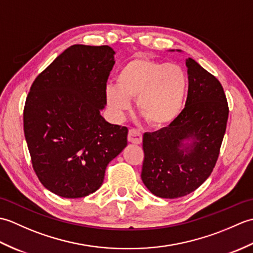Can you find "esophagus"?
<instances>
[{
	"label": "esophagus",
	"mask_w": 253,
	"mask_h": 253,
	"mask_svg": "<svg viewBox=\"0 0 253 253\" xmlns=\"http://www.w3.org/2000/svg\"><path fill=\"white\" fill-rule=\"evenodd\" d=\"M128 141L130 143L140 144L142 142V133L138 129H130L128 132Z\"/></svg>",
	"instance_id": "obj_1"
}]
</instances>
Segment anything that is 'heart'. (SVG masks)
<instances>
[{
	"instance_id": "1",
	"label": "heart",
	"mask_w": 253,
	"mask_h": 253,
	"mask_svg": "<svg viewBox=\"0 0 253 253\" xmlns=\"http://www.w3.org/2000/svg\"><path fill=\"white\" fill-rule=\"evenodd\" d=\"M116 82L117 85H107L105 96L117 117L130 110L133 99L139 113L153 127L168 125L181 112L188 77L179 65L136 57L118 71Z\"/></svg>"
}]
</instances>
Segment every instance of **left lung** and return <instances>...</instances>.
Returning a JSON list of instances; mask_svg holds the SVG:
<instances>
[{
	"instance_id": "left-lung-1",
	"label": "left lung",
	"mask_w": 253,
	"mask_h": 253,
	"mask_svg": "<svg viewBox=\"0 0 253 253\" xmlns=\"http://www.w3.org/2000/svg\"><path fill=\"white\" fill-rule=\"evenodd\" d=\"M186 65L185 109L169 127L146 132L142 140L141 179L150 192L164 199L189 195L208 179L226 131L228 104L221 83L192 58Z\"/></svg>"
}]
</instances>
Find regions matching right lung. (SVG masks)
<instances>
[{"instance_id":"right-lung-1","label":"right lung","mask_w":253,"mask_h":253,"mask_svg":"<svg viewBox=\"0 0 253 253\" xmlns=\"http://www.w3.org/2000/svg\"><path fill=\"white\" fill-rule=\"evenodd\" d=\"M114 55L109 45L69 46L36 78L26 99L32 166L41 184L60 197L98 190L107 164L127 146V128L101 115Z\"/></svg>"}]
</instances>
